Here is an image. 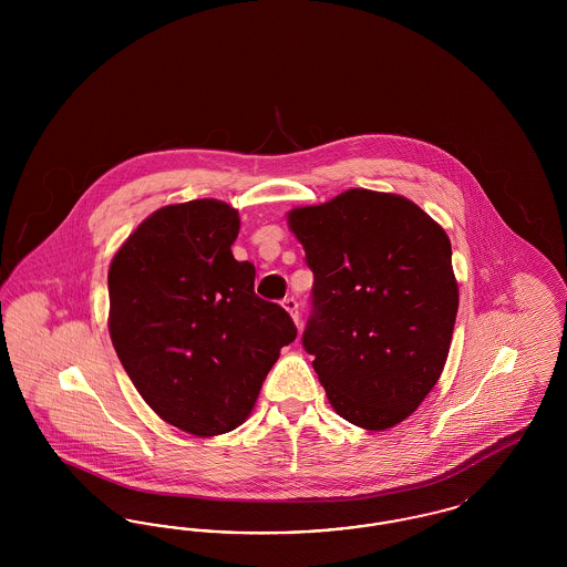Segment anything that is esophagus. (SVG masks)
<instances>
[{
  "label": "esophagus",
  "instance_id": "34e87169",
  "mask_svg": "<svg viewBox=\"0 0 567 567\" xmlns=\"http://www.w3.org/2000/svg\"><path fill=\"white\" fill-rule=\"evenodd\" d=\"M282 306H285V310L291 315V319L299 323V303H297L296 297H287V299H282Z\"/></svg>",
  "mask_w": 567,
  "mask_h": 567
}]
</instances>
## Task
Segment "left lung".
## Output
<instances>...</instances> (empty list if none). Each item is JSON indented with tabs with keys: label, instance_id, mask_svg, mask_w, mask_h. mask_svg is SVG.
<instances>
[{
	"label": "left lung",
	"instance_id": "8db88e82",
	"mask_svg": "<svg viewBox=\"0 0 567 567\" xmlns=\"http://www.w3.org/2000/svg\"><path fill=\"white\" fill-rule=\"evenodd\" d=\"M315 274L301 336L333 410L378 432L410 416L444 370L458 308L446 231L393 193L349 189L289 213Z\"/></svg>",
	"mask_w": 567,
	"mask_h": 567
}]
</instances>
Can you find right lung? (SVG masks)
<instances>
[{"label": "right lung", "instance_id": "add662e5", "mask_svg": "<svg viewBox=\"0 0 567 567\" xmlns=\"http://www.w3.org/2000/svg\"><path fill=\"white\" fill-rule=\"evenodd\" d=\"M238 213L193 199L148 216L114 255L109 329L137 393L165 423L210 437L243 425L297 327L236 261Z\"/></svg>", "mask_w": 567, "mask_h": 567}]
</instances>
